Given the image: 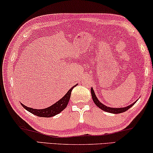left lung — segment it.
I'll return each instance as SVG.
<instances>
[{"label": "left lung", "mask_w": 153, "mask_h": 153, "mask_svg": "<svg viewBox=\"0 0 153 153\" xmlns=\"http://www.w3.org/2000/svg\"><path fill=\"white\" fill-rule=\"evenodd\" d=\"M91 95H92V97H93V102H95V104L97 105V106H98L100 108H101L102 110L104 111H106V112H108V113H111V114H120V113H123V112H125L126 111L129 109V108H131V106H132L134 104L136 103V101L134 102L133 104H130L129 106H127L126 107H123V108H111V107H108V106H106V105H104V104H102L101 102H100L99 100H98L97 97H96L95 93H94V91L93 89V88H91Z\"/></svg>", "instance_id": "8db88e82"}]
</instances>
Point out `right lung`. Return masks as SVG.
I'll list each match as a JSON object with an SVG mask.
<instances>
[{"label":"right lung","instance_id":"right-lung-1","mask_svg":"<svg viewBox=\"0 0 153 153\" xmlns=\"http://www.w3.org/2000/svg\"><path fill=\"white\" fill-rule=\"evenodd\" d=\"M76 85H74V86L71 88L68 91V93L65 94V95L63 97H62L60 100H58L57 102L51 105L49 107L43 108V109H34V108L28 107V106L24 105V104L21 103L23 107L25 109H26L28 111L30 112L31 114L35 115V116L39 117H45V118H50V117L54 116L57 115L63 111L66 106H68V104L69 101H70V98L71 95V93H72V89L74 87L76 86Z\"/></svg>","mask_w":153,"mask_h":153}]
</instances>
